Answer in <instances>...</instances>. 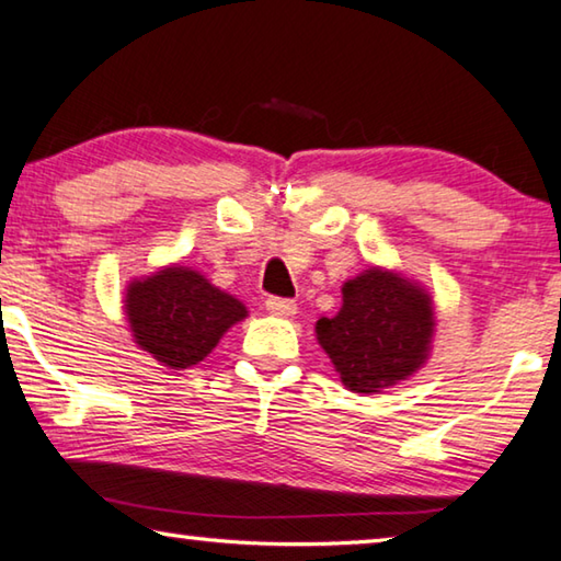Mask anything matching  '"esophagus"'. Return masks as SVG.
I'll list each match as a JSON object with an SVG mask.
<instances>
[{
	"label": "esophagus",
	"mask_w": 561,
	"mask_h": 561,
	"mask_svg": "<svg viewBox=\"0 0 561 561\" xmlns=\"http://www.w3.org/2000/svg\"><path fill=\"white\" fill-rule=\"evenodd\" d=\"M267 311L274 317H291V314H297V304H294L291 299L270 297L267 299Z\"/></svg>",
	"instance_id": "esophagus-1"
}]
</instances>
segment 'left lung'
<instances>
[{"mask_svg": "<svg viewBox=\"0 0 561 561\" xmlns=\"http://www.w3.org/2000/svg\"><path fill=\"white\" fill-rule=\"evenodd\" d=\"M431 297L398 274L366 270L344 284V307L317 321L319 344L348 391L378 393L411 376L428 356Z\"/></svg>", "mask_w": 561, "mask_h": 561, "instance_id": "1", "label": "left lung"}]
</instances>
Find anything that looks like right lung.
Returning a JSON list of instances; mask_svg holds the SVG:
<instances>
[{"instance_id":"right-lung-1","label":"right lung","mask_w":561,"mask_h":561,"mask_svg":"<svg viewBox=\"0 0 561 561\" xmlns=\"http://www.w3.org/2000/svg\"><path fill=\"white\" fill-rule=\"evenodd\" d=\"M126 314L136 344L180 371L210 354L225 331L247 317V309L203 274L168 267L130 284Z\"/></svg>"}]
</instances>
